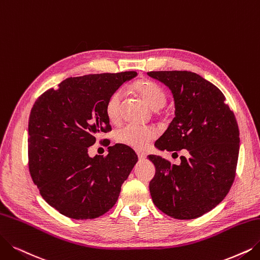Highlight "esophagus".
<instances>
[{"label":"esophagus","instance_id":"esophagus-1","mask_svg":"<svg viewBox=\"0 0 260 260\" xmlns=\"http://www.w3.org/2000/svg\"><path fill=\"white\" fill-rule=\"evenodd\" d=\"M137 154H138V158H139L140 161H142V160H144V159H146V153L141 151V150H138V151H137Z\"/></svg>","mask_w":260,"mask_h":260}]
</instances>
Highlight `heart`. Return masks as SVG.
<instances>
[{"instance_id":"heart-1","label":"heart","mask_w":260,"mask_h":260,"mask_svg":"<svg viewBox=\"0 0 260 260\" xmlns=\"http://www.w3.org/2000/svg\"><path fill=\"white\" fill-rule=\"evenodd\" d=\"M132 90L136 92L152 110L161 109L166 102L165 91L150 80L142 79L132 84ZM122 95L119 90L114 91L106 103V114L109 120L116 123L120 119ZM157 137V131L151 127H140L128 124L116 131V141L134 149L146 148L150 142Z\"/></svg>"}]
</instances>
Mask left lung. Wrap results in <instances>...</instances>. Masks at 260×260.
<instances>
[{
    "mask_svg": "<svg viewBox=\"0 0 260 260\" xmlns=\"http://www.w3.org/2000/svg\"><path fill=\"white\" fill-rule=\"evenodd\" d=\"M174 97L175 117L154 143L181 155L179 165L150 154L155 174L149 183L153 204L169 216L192 220L209 212L230 192L240 147L235 114L223 92L191 71H150Z\"/></svg>",
    "mask_w": 260,
    "mask_h": 260,
    "instance_id": "1",
    "label": "left lung"
}]
</instances>
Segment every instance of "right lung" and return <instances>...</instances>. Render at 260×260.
I'll list each match as a JSON object with an SVG mask.
<instances>
[{
  "instance_id": "1",
  "label": "right lung",
  "mask_w": 260,
  "mask_h": 260,
  "mask_svg": "<svg viewBox=\"0 0 260 260\" xmlns=\"http://www.w3.org/2000/svg\"><path fill=\"white\" fill-rule=\"evenodd\" d=\"M137 76L124 71L68 78L57 89L45 91L30 110V177L43 199L70 219H95L108 212L139 160L122 144L110 146L106 157L88 155L99 134L111 131L109 97Z\"/></svg>"
}]
</instances>
